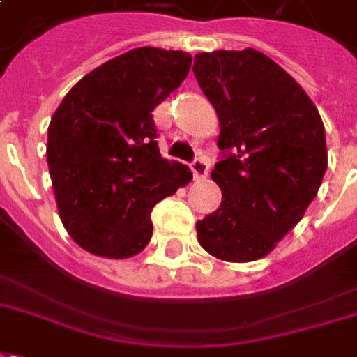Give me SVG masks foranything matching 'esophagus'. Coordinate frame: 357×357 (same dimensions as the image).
Listing matches in <instances>:
<instances>
[{
    "label": "esophagus",
    "mask_w": 357,
    "mask_h": 357,
    "mask_svg": "<svg viewBox=\"0 0 357 357\" xmlns=\"http://www.w3.org/2000/svg\"><path fill=\"white\" fill-rule=\"evenodd\" d=\"M192 173H194L195 181H203L208 173V165L203 160H194V163H192Z\"/></svg>",
    "instance_id": "obj_1"
}]
</instances>
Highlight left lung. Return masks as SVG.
Listing matches in <instances>:
<instances>
[{
	"instance_id": "8db88e82",
	"label": "left lung",
	"mask_w": 357,
	"mask_h": 357,
	"mask_svg": "<svg viewBox=\"0 0 357 357\" xmlns=\"http://www.w3.org/2000/svg\"><path fill=\"white\" fill-rule=\"evenodd\" d=\"M194 75L218 114L213 181L222 203L195 224L214 258L246 264L267 256L303 218L328 169L320 112L265 54L214 50L194 58Z\"/></svg>"
}]
</instances>
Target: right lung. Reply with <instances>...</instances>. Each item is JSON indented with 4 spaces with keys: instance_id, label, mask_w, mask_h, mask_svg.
I'll return each instance as SVG.
<instances>
[{
    "instance_id": "add662e5",
    "label": "right lung",
    "mask_w": 357,
    "mask_h": 357,
    "mask_svg": "<svg viewBox=\"0 0 357 357\" xmlns=\"http://www.w3.org/2000/svg\"><path fill=\"white\" fill-rule=\"evenodd\" d=\"M192 66L182 50L133 48L82 77L48 126L47 162L61 224L90 254L124 259L152 237L158 201L192 181L162 158L152 120Z\"/></svg>"
}]
</instances>
